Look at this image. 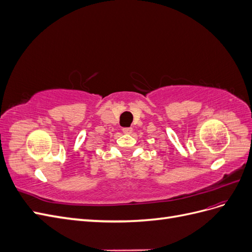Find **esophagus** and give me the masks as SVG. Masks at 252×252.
<instances>
[{
	"label": "esophagus",
	"instance_id": "esophagus-1",
	"mask_svg": "<svg viewBox=\"0 0 252 252\" xmlns=\"http://www.w3.org/2000/svg\"><path fill=\"white\" fill-rule=\"evenodd\" d=\"M123 132H124V133H131V132H132V128H131V127L123 128Z\"/></svg>",
	"mask_w": 252,
	"mask_h": 252
}]
</instances>
